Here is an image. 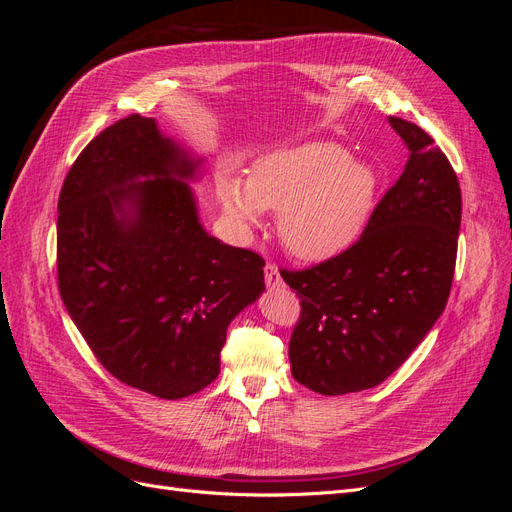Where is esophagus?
I'll use <instances>...</instances> for the list:
<instances>
[{"label": "esophagus", "mask_w": 512, "mask_h": 512, "mask_svg": "<svg viewBox=\"0 0 512 512\" xmlns=\"http://www.w3.org/2000/svg\"><path fill=\"white\" fill-rule=\"evenodd\" d=\"M265 282H267L269 288H277V286L284 284L282 277H280V271H277L273 262H267V265H265Z\"/></svg>", "instance_id": "obj_1"}]
</instances>
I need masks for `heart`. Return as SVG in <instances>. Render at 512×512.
Listing matches in <instances>:
<instances>
[{"mask_svg":"<svg viewBox=\"0 0 512 512\" xmlns=\"http://www.w3.org/2000/svg\"><path fill=\"white\" fill-rule=\"evenodd\" d=\"M376 179L335 143H307L256 162L247 185L220 181L226 213L241 226L260 211H280L277 232L286 250L301 260H327L359 237L374 207Z\"/></svg>","mask_w":512,"mask_h":512,"instance_id":"obj_1","label":"heart"}]
</instances>
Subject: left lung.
<instances>
[{
  "label": "left lung",
  "mask_w": 512,
  "mask_h": 512,
  "mask_svg": "<svg viewBox=\"0 0 512 512\" xmlns=\"http://www.w3.org/2000/svg\"><path fill=\"white\" fill-rule=\"evenodd\" d=\"M410 151L348 250L305 269H280L301 316L288 356L292 376L320 395L374 389L404 365L444 312L461 224L455 170L433 138L389 117Z\"/></svg>",
  "instance_id": "8db88e82"
}]
</instances>
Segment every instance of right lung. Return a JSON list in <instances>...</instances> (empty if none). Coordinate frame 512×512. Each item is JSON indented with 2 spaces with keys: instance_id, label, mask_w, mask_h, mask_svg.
Masks as SVG:
<instances>
[{
  "instance_id": "obj_1",
  "label": "right lung",
  "mask_w": 512,
  "mask_h": 512,
  "mask_svg": "<svg viewBox=\"0 0 512 512\" xmlns=\"http://www.w3.org/2000/svg\"><path fill=\"white\" fill-rule=\"evenodd\" d=\"M196 166L134 113L79 153L57 205V284L70 318L108 374L162 399L218 378L230 320L265 290L260 254L200 226L181 181Z\"/></svg>"
}]
</instances>
